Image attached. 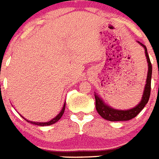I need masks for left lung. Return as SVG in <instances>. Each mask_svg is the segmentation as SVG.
Wrapping results in <instances>:
<instances>
[{
  "instance_id": "8db88e82",
  "label": "left lung",
  "mask_w": 159,
  "mask_h": 159,
  "mask_svg": "<svg viewBox=\"0 0 159 159\" xmlns=\"http://www.w3.org/2000/svg\"><path fill=\"white\" fill-rule=\"evenodd\" d=\"M145 48V53H146V58H147V62H148V74H147V78H146V84L145 86L144 93L143 95V98L141 102L135 106L134 108L130 109L128 110H118L115 109L110 108L108 106H106L102 100L98 98L95 94V102H96V110L99 115L102 117L104 119L108 120V121H127L132 118H135L141 110L145 107L146 104L148 102L149 98L150 95V89H151V75H152V65L150 62V57H149L148 53H147V49L144 45L141 43Z\"/></svg>"
}]
</instances>
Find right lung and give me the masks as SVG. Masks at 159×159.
<instances>
[{"label":"right lung","instance_id":"obj_1","mask_svg":"<svg viewBox=\"0 0 159 159\" xmlns=\"http://www.w3.org/2000/svg\"><path fill=\"white\" fill-rule=\"evenodd\" d=\"M65 109H66V104L64 105V106H63L62 110H61V111L60 112V114H58V115H57V117H55L53 119H52L51 121H48V122H35V121H30L27 120V121H30V122H31V123L34 124V125H41V126H44V125H52V124L55 123V122H57V121H58L59 119H60L61 117H62L63 114H64V111H65ZM26 120V119H25Z\"/></svg>","mask_w":159,"mask_h":159}]
</instances>
